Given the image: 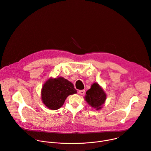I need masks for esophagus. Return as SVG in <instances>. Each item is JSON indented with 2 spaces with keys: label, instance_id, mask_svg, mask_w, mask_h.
<instances>
[{
  "label": "esophagus",
  "instance_id": "esophagus-1",
  "mask_svg": "<svg viewBox=\"0 0 151 151\" xmlns=\"http://www.w3.org/2000/svg\"><path fill=\"white\" fill-rule=\"evenodd\" d=\"M78 93H79V94H81V95H83V94H84V93H85V90H79V91H78Z\"/></svg>",
  "mask_w": 151,
  "mask_h": 151
}]
</instances>
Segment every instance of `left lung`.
<instances>
[{
    "mask_svg": "<svg viewBox=\"0 0 151 151\" xmlns=\"http://www.w3.org/2000/svg\"><path fill=\"white\" fill-rule=\"evenodd\" d=\"M85 100L96 110H100L106 100V94L101 86L97 82L93 83L90 89L86 92Z\"/></svg>",
    "mask_w": 151,
    "mask_h": 151,
    "instance_id": "left-lung-1",
    "label": "left lung"
}]
</instances>
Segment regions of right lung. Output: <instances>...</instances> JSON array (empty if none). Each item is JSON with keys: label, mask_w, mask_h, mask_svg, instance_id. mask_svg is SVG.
<instances>
[{"label": "right lung", "mask_w": 151, "mask_h": 151, "mask_svg": "<svg viewBox=\"0 0 151 151\" xmlns=\"http://www.w3.org/2000/svg\"><path fill=\"white\" fill-rule=\"evenodd\" d=\"M77 93L73 84L63 77L50 78L41 90L42 103L51 110H57L69 95Z\"/></svg>", "instance_id": "right-lung-1"}]
</instances>
